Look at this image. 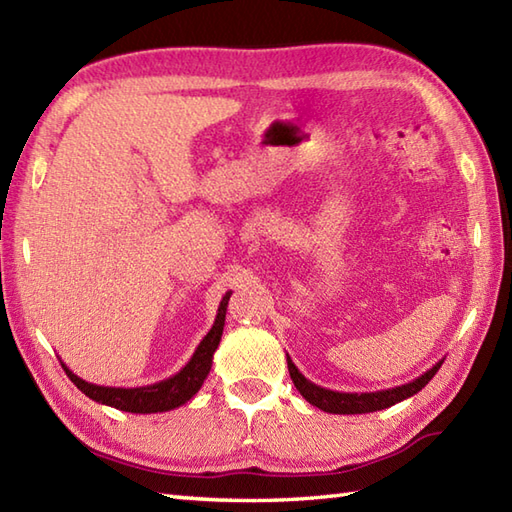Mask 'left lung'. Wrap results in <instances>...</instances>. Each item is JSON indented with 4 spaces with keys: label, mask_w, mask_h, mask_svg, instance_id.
Listing matches in <instances>:
<instances>
[{
    "label": "left lung",
    "mask_w": 512,
    "mask_h": 512,
    "mask_svg": "<svg viewBox=\"0 0 512 512\" xmlns=\"http://www.w3.org/2000/svg\"><path fill=\"white\" fill-rule=\"evenodd\" d=\"M286 361H288V372H290L292 383H295L299 394L306 398L312 407H319L321 411H328V413H339V416H354V413H372V411L387 409L400 400L418 394V391L427 385L433 376H436L440 365L444 363V358L431 369H427L422 376L411 380V383L383 389V391H369V394H347V391H332V389L319 387L299 372L297 365L292 363V358L288 354H286Z\"/></svg>",
    "instance_id": "obj_1"
}]
</instances>
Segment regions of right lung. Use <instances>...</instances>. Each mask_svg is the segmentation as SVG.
Listing matches in <instances>:
<instances>
[{
  "mask_svg": "<svg viewBox=\"0 0 512 512\" xmlns=\"http://www.w3.org/2000/svg\"><path fill=\"white\" fill-rule=\"evenodd\" d=\"M233 292H226L220 301V308H217V317L209 334L204 336L200 345L195 347L193 356L189 363L184 365L178 374H173L160 383L145 385V387H105V385H94L76 376L68 365H63L65 374L70 376L72 383L79 387L85 396L101 402V405L129 411V413H158V411H171L184 402H189L195 394H198L202 383L211 372L213 365V354L220 345L222 332H224V321H226V308L228 299H231Z\"/></svg>",
  "mask_w": 512,
  "mask_h": 512,
  "instance_id": "add662e5",
  "label": "right lung"
}]
</instances>
